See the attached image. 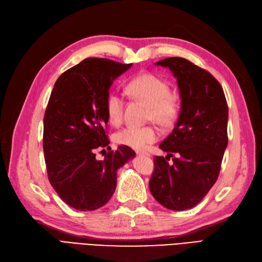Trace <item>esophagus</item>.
<instances>
[{"label": "esophagus", "instance_id": "1", "mask_svg": "<svg viewBox=\"0 0 262 262\" xmlns=\"http://www.w3.org/2000/svg\"><path fill=\"white\" fill-rule=\"evenodd\" d=\"M137 154L138 155H142V156H150L149 153H147V152H141V150H138Z\"/></svg>", "mask_w": 262, "mask_h": 262}]
</instances>
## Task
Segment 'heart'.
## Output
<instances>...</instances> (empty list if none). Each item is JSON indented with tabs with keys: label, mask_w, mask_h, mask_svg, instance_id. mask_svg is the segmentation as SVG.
Returning <instances> with one entry per match:
<instances>
[{
	"label": "heart",
	"mask_w": 262,
	"mask_h": 262,
	"mask_svg": "<svg viewBox=\"0 0 262 262\" xmlns=\"http://www.w3.org/2000/svg\"><path fill=\"white\" fill-rule=\"evenodd\" d=\"M125 92L133 99L148 105V119L162 125H169L176 120L179 112L178 100L169 93L168 84L158 76L143 73L126 84ZM123 100L121 96L112 93L107 98L109 121L118 124L122 119ZM160 138V131L152 125L143 128L128 126L115 134V142L134 149H144Z\"/></svg>",
	"instance_id": "b5f03b06"
}]
</instances>
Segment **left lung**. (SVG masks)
<instances>
[{"instance_id":"obj_1","label":"left lung","mask_w":262,"mask_h":262,"mask_svg":"<svg viewBox=\"0 0 262 262\" xmlns=\"http://www.w3.org/2000/svg\"><path fill=\"white\" fill-rule=\"evenodd\" d=\"M155 66L168 68L177 80L180 113L175 128L160 144L172 156L154 157L150 193L173 211L191 209L215 184L227 147L228 108L221 84L184 58H167Z\"/></svg>"}]
</instances>
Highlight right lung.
<instances>
[{
	"instance_id": "obj_1",
	"label": "right lung",
	"mask_w": 262,
	"mask_h": 262,
	"mask_svg": "<svg viewBox=\"0 0 262 262\" xmlns=\"http://www.w3.org/2000/svg\"><path fill=\"white\" fill-rule=\"evenodd\" d=\"M132 67L89 58L55 82L43 117V153L51 186L70 207L94 211L114 194L118 169L136 156L129 146L112 150L106 124L109 89ZM107 147L104 160L96 150Z\"/></svg>"
}]
</instances>
